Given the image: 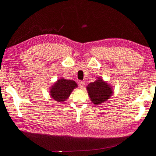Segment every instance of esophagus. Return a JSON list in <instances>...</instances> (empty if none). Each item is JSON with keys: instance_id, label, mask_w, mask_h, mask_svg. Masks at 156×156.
Instances as JSON below:
<instances>
[{"instance_id": "1", "label": "esophagus", "mask_w": 156, "mask_h": 156, "mask_svg": "<svg viewBox=\"0 0 156 156\" xmlns=\"http://www.w3.org/2000/svg\"><path fill=\"white\" fill-rule=\"evenodd\" d=\"M79 85L80 88H83L84 87V81H79Z\"/></svg>"}]
</instances>
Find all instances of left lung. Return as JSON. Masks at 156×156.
I'll use <instances>...</instances> for the list:
<instances>
[{
	"mask_svg": "<svg viewBox=\"0 0 156 156\" xmlns=\"http://www.w3.org/2000/svg\"><path fill=\"white\" fill-rule=\"evenodd\" d=\"M87 88L88 95L94 105L100 104L107 101L112 93L111 87L102 79H98L95 82L90 83Z\"/></svg>",
	"mask_w": 156,
	"mask_h": 156,
	"instance_id": "left-lung-1",
	"label": "left lung"
}]
</instances>
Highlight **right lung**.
<instances>
[{"instance_id":"1","label":"right lung","mask_w":156,"mask_h":156,"mask_svg":"<svg viewBox=\"0 0 156 156\" xmlns=\"http://www.w3.org/2000/svg\"><path fill=\"white\" fill-rule=\"evenodd\" d=\"M77 87V83L73 80L60 79L51 88V96L56 101L64 102Z\"/></svg>"}]
</instances>
